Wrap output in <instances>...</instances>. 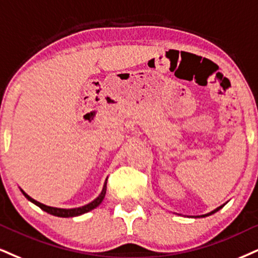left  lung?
<instances>
[{
  "label": "left lung",
  "instance_id": "1",
  "mask_svg": "<svg viewBox=\"0 0 258 258\" xmlns=\"http://www.w3.org/2000/svg\"><path fill=\"white\" fill-rule=\"evenodd\" d=\"M225 205H222V206H220V207H218V208L217 209H214V211H213V212H211V213H208V214H205V215H201V217L202 218H205V217H208V215H212V214H214V213L215 212H218V211H220V209L222 208V207H224Z\"/></svg>",
  "mask_w": 258,
  "mask_h": 258
}]
</instances>
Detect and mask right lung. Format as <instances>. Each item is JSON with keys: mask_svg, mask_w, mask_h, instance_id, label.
Wrapping results in <instances>:
<instances>
[{"mask_svg": "<svg viewBox=\"0 0 258 258\" xmlns=\"http://www.w3.org/2000/svg\"><path fill=\"white\" fill-rule=\"evenodd\" d=\"M22 191V190H21ZM24 194L25 197L28 200V201L33 202L34 205H37L39 208L43 209L44 212L49 213V214L51 215H55V217H61V218H71V217H78V215H81V214H85V213L92 211V209H94L95 207H98L101 203V201L104 200L105 197V194H106V182L104 184V187L103 190H101L100 195L97 197V199L94 200V201H92L91 203H88V205L86 206H82V207H79V208H73V209H63V208H55V207H49V206H45L43 205V203L36 201V200H33L32 197H30L27 195L26 192L22 191Z\"/></svg>", "mask_w": 258, "mask_h": 258, "instance_id": "obj_1", "label": "right lung"}]
</instances>
